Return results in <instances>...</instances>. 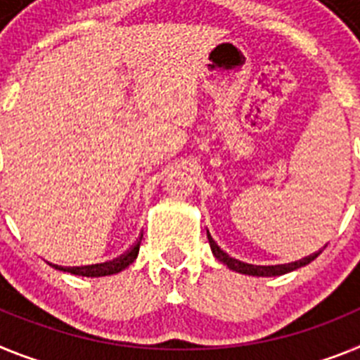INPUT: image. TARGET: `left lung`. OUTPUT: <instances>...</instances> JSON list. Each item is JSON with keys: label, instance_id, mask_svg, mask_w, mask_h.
Listing matches in <instances>:
<instances>
[{"label": "left lung", "instance_id": "left-lung-1", "mask_svg": "<svg viewBox=\"0 0 360 360\" xmlns=\"http://www.w3.org/2000/svg\"><path fill=\"white\" fill-rule=\"evenodd\" d=\"M208 243H210V248L214 252L215 257L219 259L221 262H224L228 268H232V270L239 271V274H246V275H255V277H274V275H283V274H288V271L297 270V268L306 266V264H310L315 257L319 255L317 254H311L304 259H299L295 262H288V264H275V266H259V264H248V262H243L236 257H230V255L221 250V246L217 245L214 240V237L208 233Z\"/></svg>", "mask_w": 360, "mask_h": 360}]
</instances>
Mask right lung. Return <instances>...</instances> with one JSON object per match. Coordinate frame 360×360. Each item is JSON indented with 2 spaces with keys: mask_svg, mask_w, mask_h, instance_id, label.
Returning a JSON list of instances; mask_svg holds the SVG:
<instances>
[{
  "mask_svg": "<svg viewBox=\"0 0 360 360\" xmlns=\"http://www.w3.org/2000/svg\"><path fill=\"white\" fill-rule=\"evenodd\" d=\"M143 237V236H141ZM139 243L141 239L136 240V245L130 246V250H127L123 255L120 257H115L114 261H106L101 262V264H92V266H56L59 270L70 271L74 275H83V277H103V275H112L117 274V271L124 270L127 266H130L137 257V252H139Z\"/></svg>",
  "mask_w": 360,
  "mask_h": 360,
  "instance_id": "obj_1",
  "label": "right lung"
}]
</instances>
